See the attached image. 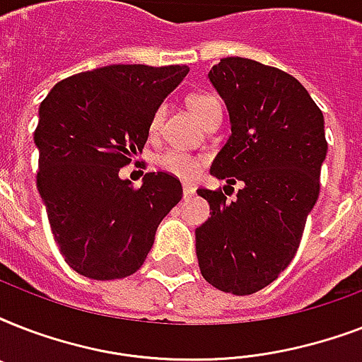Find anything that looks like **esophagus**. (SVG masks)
Here are the masks:
<instances>
[{
  "label": "esophagus",
  "mask_w": 362,
  "mask_h": 362,
  "mask_svg": "<svg viewBox=\"0 0 362 362\" xmlns=\"http://www.w3.org/2000/svg\"><path fill=\"white\" fill-rule=\"evenodd\" d=\"M182 192H184V199H189L195 195V187H193L192 184H184V186H182Z\"/></svg>",
  "instance_id": "esophagus-1"
}]
</instances>
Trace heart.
<instances>
[{
	"mask_svg": "<svg viewBox=\"0 0 362 362\" xmlns=\"http://www.w3.org/2000/svg\"><path fill=\"white\" fill-rule=\"evenodd\" d=\"M187 103H189L192 110L201 122L209 120L214 112H220L221 110L218 98L206 92L192 93L187 98ZM163 116L165 105H159L158 109L153 110L152 118H150V135L158 133L159 127H161V122H163ZM158 163L169 175L178 176L182 180H192V178H195L199 175V170L203 167V159L199 158V156H193V153L184 152L180 148H169V150L159 153Z\"/></svg>",
	"mask_w": 362,
	"mask_h": 362,
	"instance_id": "b5f03b06",
	"label": "heart"
}]
</instances>
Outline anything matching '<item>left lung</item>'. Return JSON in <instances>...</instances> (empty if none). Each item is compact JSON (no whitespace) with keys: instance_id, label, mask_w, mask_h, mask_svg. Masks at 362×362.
Here are the masks:
<instances>
[{"instance_id":"left-lung-1","label":"left lung","mask_w":362,"mask_h":362,"mask_svg":"<svg viewBox=\"0 0 362 362\" xmlns=\"http://www.w3.org/2000/svg\"><path fill=\"white\" fill-rule=\"evenodd\" d=\"M231 120L210 173L221 189H197L210 218L195 229L201 274L220 291L252 295L280 276L320 195L325 120L289 73L247 58H223L209 73ZM240 181L235 202L226 187Z\"/></svg>"}]
</instances>
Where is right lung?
<instances>
[{
  "instance_id": "add662e5",
  "label": "right lung",
  "mask_w": 362,
  "mask_h": 362,
  "mask_svg": "<svg viewBox=\"0 0 362 362\" xmlns=\"http://www.w3.org/2000/svg\"><path fill=\"white\" fill-rule=\"evenodd\" d=\"M186 65H107L59 81L39 107L37 189L65 263L93 280L141 269L165 216L182 199L169 173L141 187L118 173L146 144L150 118Z\"/></svg>"
}]
</instances>
